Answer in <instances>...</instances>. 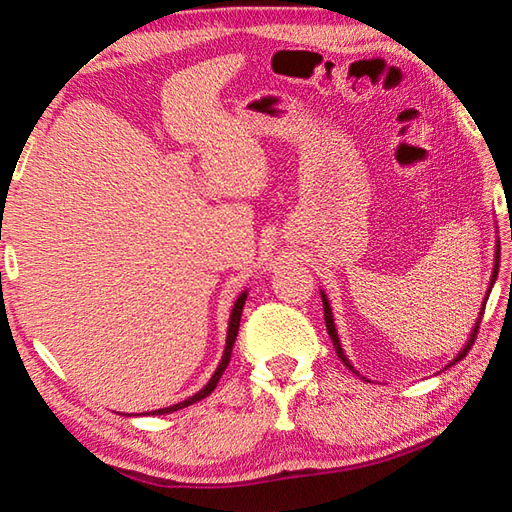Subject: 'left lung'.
Returning <instances> with one entry per match:
<instances>
[{
	"instance_id": "left-lung-1",
	"label": "left lung",
	"mask_w": 512,
	"mask_h": 512,
	"mask_svg": "<svg viewBox=\"0 0 512 512\" xmlns=\"http://www.w3.org/2000/svg\"><path fill=\"white\" fill-rule=\"evenodd\" d=\"M497 273H499V241H497V246H495V266H492V275H490V284H488V291H485V298H483V305H481V311H479V318H476V323H474V327L470 329V339L465 341V345L461 348V352L456 354V357L447 363L445 368H449V366H454L456 361H461L465 354H467V350L472 348V343H474V339H476V329H479V323H481V316H483V309H485V302H488V296H490V291H492V287H495V282H497ZM320 298H323V311H325V327H327V334H329V339H332V343H334V350H336V357H339L345 366H348L352 372H357L359 375V370L352 366L350 363V359H348V354H345V350H343V345H341V341H339V332H336V325H334V316H332V307H329V298H327V293L320 289Z\"/></svg>"
}]
</instances>
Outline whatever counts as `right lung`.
<instances>
[{"mask_svg":"<svg viewBox=\"0 0 512 512\" xmlns=\"http://www.w3.org/2000/svg\"><path fill=\"white\" fill-rule=\"evenodd\" d=\"M246 298H248V289L239 293V298L235 300V305H232V309H230L228 334H225V348H223V354H221V361H219V366H216L214 375H212V377H210V381H207V384L201 388V391L194 393L192 397H187V400H183V402L171 404V406H164V409H155V411H146V413H133V415H167V413H173V411L185 409V406H189V404L201 402L203 397H207V395H210V393L214 391L216 384H219L221 375H223V370L228 368V363H230V357H232V345H235V339H237V334H239V320H241V311H244V305H246ZM121 415H124V413H121ZM126 415H131V413H126Z\"/></svg>","mask_w":512,"mask_h":512,"instance_id":"right-lung-1","label":"right lung"}]
</instances>
